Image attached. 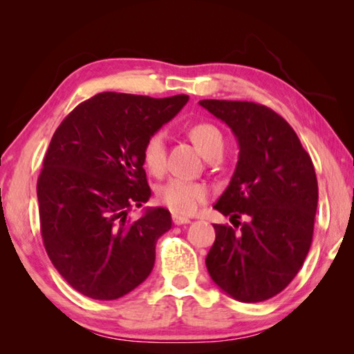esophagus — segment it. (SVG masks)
Masks as SVG:
<instances>
[{
  "mask_svg": "<svg viewBox=\"0 0 354 354\" xmlns=\"http://www.w3.org/2000/svg\"><path fill=\"white\" fill-rule=\"evenodd\" d=\"M173 223L175 225H187L190 223V218L187 217H183V215H178V214H173Z\"/></svg>",
  "mask_w": 354,
  "mask_h": 354,
  "instance_id": "esophagus-1",
  "label": "esophagus"
}]
</instances>
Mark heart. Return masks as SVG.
<instances>
[{
    "mask_svg": "<svg viewBox=\"0 0 354 354\" xmlns=\"http://www.w3.org/2000/svg\"><path fill=\"white\" fill-rule=\"evenodd\" d=\"M189 136L198 151L207 159L209 156L223 151V137L211 123H198L192 127ZM143 164L147 169L160 175L165 170V140L162 134H153L143 147ZM209 189L205 184L173 178L160 185L158 198L175 214L192 215L207 200Z\"/></svg>",
    "mask_w": 354,
    "mask_h": 354,
    "instance_id": "1",
    "label": "heart"
}]
</instances>
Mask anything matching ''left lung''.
<instances>
[{
	"label": "left lung",
	"instance_id": "left-lung-1",
	"mask_svg": "<svg viewBox=\"0 0 354 354\" xmlns=\"http://www.w3.org/2000/svg\"><path fill=\"white\" fill-rule=\"evenodd\" d=\"M230 127L239 160L214 209L241 227L214 225L206 257L215 284L242 303H257L289 286L313 242L319 185L310 156L295 131L268 107L248 101L203 100Z\"/></svg>",
	"mask_w": 354,
	"mask_h": 354
}]
</instances>
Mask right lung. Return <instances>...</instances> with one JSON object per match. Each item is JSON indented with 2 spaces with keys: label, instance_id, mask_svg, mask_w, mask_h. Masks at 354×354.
Returning a JSON list of instances; mask_svg holds the SVG:
<instances>
[{
  "label": "right lung",
  "instance_id": "right-lung-1",
  "mask_svg": "<svg viewBox=\"0 0 354 354\" xmlns=\"http://www.w3.org/2000/svg\"><path fill=\"white\" fill-rule=\"evenodd\" d=\"M187 101L103 92L76 106L53 136L37 181L41 239L82 295L117 299L151 273L171 215L147 207L139 220L127 217L151 196L143 147Z\"/></svg>",
  "mask_w": 354,
  "mask_h": 354
}]
</instances>
